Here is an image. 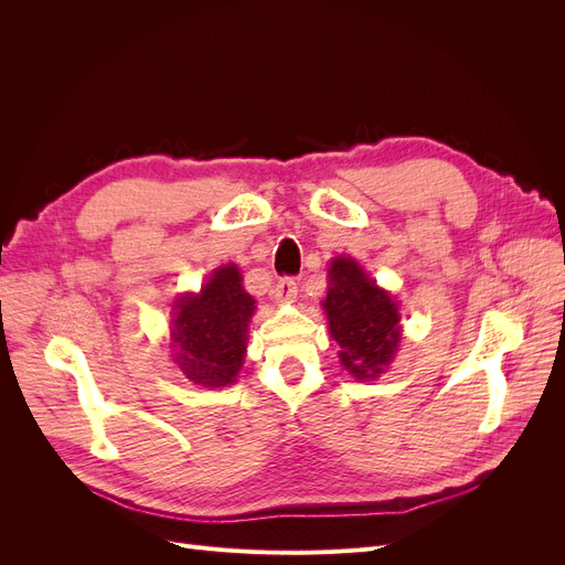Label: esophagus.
Wrapping results in <instances>:
<instances>
[{"mask_svg":"<svg viewBox=\"0 0 565 565\" xmlns=\"http://www.w3.org/2000/svg\"><path fill=\"white\" fill-rule=\"evenodd\" d=\"M273 299H276L278 303H292L297 299V280L295 278H280L276 282V287H273Z\"/></svg>","mask_w":565,"mask_h":565,"instance_id":"esophagus-1","label":"esophagus"}]
</instances>
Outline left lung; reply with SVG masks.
<instances>
[{"instance_id": "left-lung-1", "label": "left lung", "mask_w": 565, "mask_h": 565, "mask_svg": "<svg viewBox=\"0 0 565 565\" xmlns=\"http://www.w3.org/2000/svg\"><path fill=\"white\" fill-rule=\"evenodd\" d=\"M330 334L341 347L339 358L353 377L372 380L393 361L401 341L398 306L353 259L330 266L328 299Z\"/></svg>"}]
</instances>
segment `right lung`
Returning a JSON list of instances; mask_svg holds the SVG:
<instances>
[{"mask_svg":"<svg viewBox=\"0 0 565 565\" xmlns=\"http://www.w3.org/2000/svg\"><path fill=\"white\" fill-rule=\"evenodd\" d=\"M241 282V270L231 264L214 270L200 295L181 297L174 303V358L198 386L233 384L243 367L254 299Z\"/></svg>","mask_w":565,"mask_h":565,"instance_id":"obj_1","label":"right lung"}]
</instances>
